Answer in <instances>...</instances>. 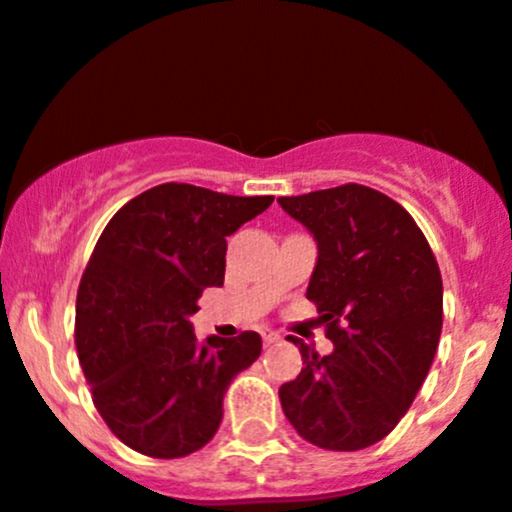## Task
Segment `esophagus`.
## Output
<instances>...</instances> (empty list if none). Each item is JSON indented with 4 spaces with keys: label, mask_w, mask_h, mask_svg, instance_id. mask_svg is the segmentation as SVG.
Wrapping results in <instances>:
<instances>
[{
    "label": "esophagus",
    "mask_w": 512,
    "mask_h": 512,
    "mask_svg": "<svg viewBox=\"0 0 512 512\" xmlns=\"http://www.w3.org/2000/svg\"><path fill=\"white\" fill-rule=\"evenodd\" d=\"M260 333H262V341H265L267 346H270V343H277L279 338H282L277 331H272V328H262Z\"/></svg>",
    "instance_id": "obj_1"
}]
</instances>
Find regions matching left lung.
I'll return each instance as SVG.
<instances>
[{"mask_svg":"<svg viewBox=\"0 0 512 512\" xmlns=\"http://www.w3.org/2000/svg\"><path fill=\"white\" fill-rule=\"evenodd\" d=\"M314 235L306 299L333 353L297 343L304 368L279 387L299 437L331 451L373 446L397 427L432 368L441 274L412 215L375 188L346 184L277 198Z\"/></svg>","mask_w":512,"mask_h":512,"instance_id":"1","label":"left lung"}]
</instances>
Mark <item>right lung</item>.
<instances>
[{
  "label": "right lung",
  "mask_w": 512,
  "mask_h": 512,
  "mask_svg": "<svg viewBox=\"0 0 512 512\" xmlns=\"http://www.w3.org/2000/svg\"><path fill=\"white\" fill-rule=\"evenodd\" d=\"M272 201L161 184L102 230L78 287L75 348L100 417L129 449L179 459L218 432L225 390L262 338L198 343L191 316L203 289L223 284L225 238Z\"/></svg>",
  "instance_id": "obj_1"
}]
</instances>
